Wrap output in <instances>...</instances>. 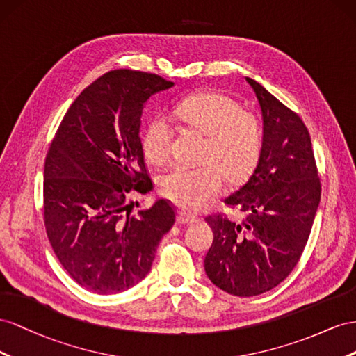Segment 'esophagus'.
Segmentation results:
<instances>
[{
    "instance_id": "1",
    "label": "esophagus",
    "mask_w": 356,
    "mask_h": 356,
    "mask_svg": "<svg viewBox=\"0 0 356 356\" xmlns=\"http://www.w3.org/2000/svg\"><path fill=\"white\" fill-rule=\"evenodd\" d=\"M194 222H197V218L194 216V215H191V213H188V211H179V215H177V223H194Z\"/></svg>"
}]
</instances>
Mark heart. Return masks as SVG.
I'll use <instances>...</instances> for the list:
<instances>
[{
    "mask_svg": "<svg viewBox=\"0 0 356 356\" xmlns=\"http://www.w3.org/2000/svg\"><path fill=\"white\" fill-rule=\"evenodd\" d=\"M189 129L204 136L201 167H176L159 180V191L172 204L198 210L219 195L222 177L237 184L257 165L262 149V127L258 116L241 108L236 99L220 92H198L172 110ZM172 128L167 118L158 116L146 127L141 147L146 159L161 165L170 156Z\"/></svg>",
    "mask_w": 356,
    "mask_h": 356,
    "instance_id": "1",
    "label": "heart"
}]
</instances>
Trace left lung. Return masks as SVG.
<instances>
[{"label":"left lung","mask_w":356,"mask_h":356,"mask_svg":"<svg viewBox=\"0 0 356 356\" xmlns=\"http://www.w3.org/2000/svg\"><path fill=\"white\" fill-rule=\"evenodd\" d=\"M262 115V149L255 170L223 200L246 213L232 222L206 218L213 243L204 259L207 277L222 291L253 297L276 288L297 266L321 201V180L310 134L301 118L246 77Z\"/></svg>","instance_id":"left-lung-1"}]
</instances>
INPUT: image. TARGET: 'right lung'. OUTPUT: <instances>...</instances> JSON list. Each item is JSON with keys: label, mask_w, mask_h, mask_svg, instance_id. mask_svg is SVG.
Here are the masks:
<instances>
[{"label": "right lung", "mask_w": 356, "mask_h": 356, "mask_svg": "<svg viewBox=\"0 0 356 356\" xmlns=\"http://www.w3.org/2000/svg\"><path fill=\"white\" fill-rule=\"evenodd\" d=\"M175 86L156 74L113 70L80 94L44 162V225L80 286L118 293L143 280L176 211L167 200L133 215L129 194L154 185L140 140L147 99Z\"/></svg>", "instance_id": "1"}]
</instances>
